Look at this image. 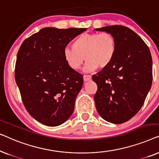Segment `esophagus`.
<instances>
[{
  "instance_id": "obj_1",
  "label": "esophagus",
  "mask_w": 159,
  "mask_h": 159,
  "mask_svg": "<svg viewBox=\"0 0 159 159\" xmlns=\"http://www.w3.org/2000/svg\"><path fill=\"white\" fill-rule=\"evenodd\" d=\"M83 80L84 82H87V81H89V80H91V76L90 75H84L83 76Z\"/></svg>"
}]
</instances>
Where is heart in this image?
Instances as JSON below:
<instances>
[{
	"label": "heart",
	"mask_w": 159,
	"mask_h": 159,
	"mask_svg": "<svg viewBox=\"0 0 159 159\" xmlns=\"http://www.w3.org/2000/svg\"><path fill=\"white\" fill-rule=\"evenodd\" d=\"M117 49L116 39L108 32L82 33L73 41L71 48L64 51L65 61L71 69L79 70L85 59L86 70L107 67L114 59Z\"/></svg>",
	"instance_id": "heart-1"
}]
</instances>
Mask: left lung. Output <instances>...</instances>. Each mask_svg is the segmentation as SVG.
<instances>
[{"instance_id": "1", "label": "left lung", "mask_w": 159, "mask_h": 159, "mask_svg": "<svg viewBox=\"0 0 159 159\" xmlns=\"http://www.w3.org/2000/svg\"><path fill=\"white\" fill-rule=\"evenodd\" d=\"M95 30L111 34L117 45L111 63L93 75L98 86L95 107L106 121L124 123L140 111L151 88V52L142 38L125 26H107Z\"/></svg>"}]
</instances>
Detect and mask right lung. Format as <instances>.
Masks as SVG:
<instances>
[{"instance_id": "right-lung-1", "label": "right lung", "mask_w": 159, "mask_h": 159, "mask_svg": "<svg viewBox=\"0 0 159 159\" xmlns=\"http://www.w3.org/2000/svg\"><path fill=\"white\" fill-rule=\"evenodd\" d=\"M86 30L45 27L26 39L19 48L15 80L26 109L43 125L58 126L72 114L83 75L67 65L64 51Z\"/></svg>"}]
</instances>
